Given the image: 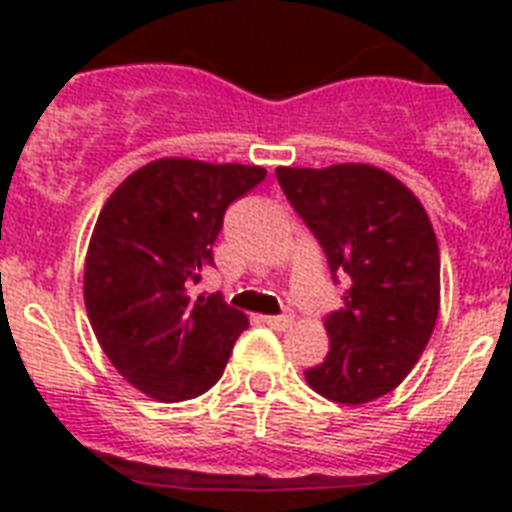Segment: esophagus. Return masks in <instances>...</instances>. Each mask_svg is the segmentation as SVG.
Returning a JSON list of instances; mask_svg holds the SVG:
<instances>
[{
  "label": "esophagus",
  "instance_id": "esophagus-1",
  "mask_svg": "<svg viewBox=\"0 0 512 512\" xmlns=\"http://www.w3.org/2000/svg\"><path fill=\"white\" fill-rule=\"evenodd\" d=\"M260 321H263V324H268V327H273V329L292 327V316H260Z\"/></svg>",
  "mask_w": 512,
  "mask_h": 512
}]
</instances>
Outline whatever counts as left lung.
Returning a JSON list of instances; mask_svg holds the SVG:
<instances>
[{"label":"left lung","instance_id":"8db88e82","mask_svg":"<svg viewBox=\"0 0 512 512\" xmlns=\"http://www.w3.org/2000/svg\"><path fill=\"white\" fill-rule=\"evenodd\" d=\"M276 177L329 271L348 281L345 305L324 321L327 358L305 382L335 404H369L404 382L436 329V231L420 199L372 164L276 167Z\"/></svg>","mask_w":512,"mask_h":512}]
</instances>
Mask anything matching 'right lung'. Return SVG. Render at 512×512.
<instances>
[{
	"mask_svg": "<svg viewBox=\"0 0 512 512\" xmlns=\"http://www.w3.org/2000/svg\"><path fill=\"white\" fill-rule=\"evenodd\" d=\"M265 177L255 164L164 156L119 183L92 228L84 308L116 372L154 401L207 393L223 374L247 316L188 284L215 265L228 204Z\"/></svg>",
	"mask_w": 512,
	"mask_h": 512,
	"instance_id": "1",
	"label": "right lung"
}]
</instances>
